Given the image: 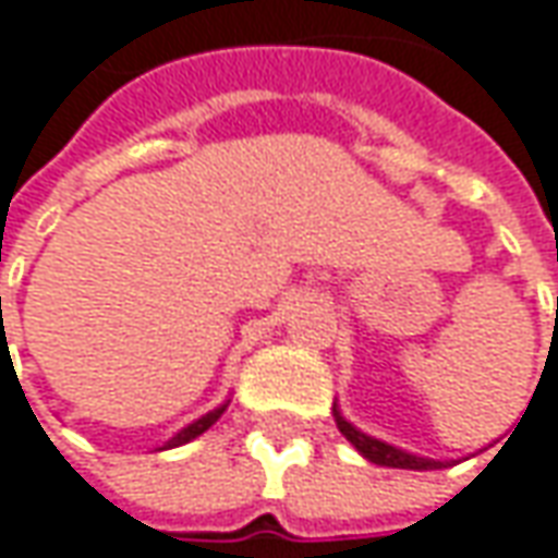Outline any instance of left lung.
I'll return each instance as SVG.
<instances>
[{
    "mask_svg": "<svg viewBox=\"0 0 558 558\" xmlns=\"http://www.w3.org/2000/svg\"><path fill=\"white\" fill-rule=\"evenodd\" d=\"M333 418H337V427H340V434L350 440L352 447L359 449L368 462H375V465H387V469H412V472H430V469H447L444 462H434V459H422V456H409V452H402V449L390 447V444H380L375 437H368V434H362V430H355L337 409H333Z\"/></svg>",
    "mask_w": 558,
    "mask_h": 558,
    "instance_id": "8db88e82",
    "label": "left lung"
}]
</instances>
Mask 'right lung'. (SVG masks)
Masks as SVG:
<instances>
[{
	"label": "right lung",
	"instance_id": "right-lung-1",
	"mask_svg": "<svg viewBox=\"0 0 558 558\" xmlns=\"http://www.w3.org/2000/svg\"><path fill=\"white\" fill-rule=\"evenodd\" d=\"M225 409H228V402H225V405H218V409H215V412H208V415H203V418H199V422L186 424V427H183L181 434H174V437H171V440H168V444H165V449L183 447V444H190V440H193V437H199V434H203V430H208V427H211V424H215V422H218V418H221V412H225Z\"/></svg>",
	"mask_w": 558,
	"mask_h": 558
}]
</instances>
